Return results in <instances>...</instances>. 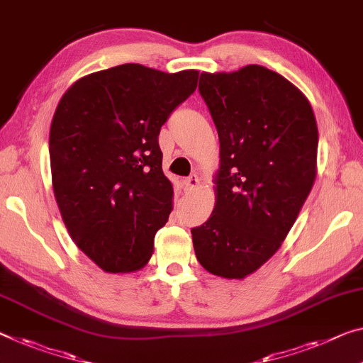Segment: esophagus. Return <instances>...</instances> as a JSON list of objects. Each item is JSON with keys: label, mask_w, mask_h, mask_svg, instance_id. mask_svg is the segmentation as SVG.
<instances>
[{"label": "esophagus", "mask_w": 363, "mask_h": 363, "mask_svg": "<svg viewBox=\"0 0 363 363\" xmlns=\"http://www.w3.org/2000/svg\"><path fill=\"white\" fill-rule=\"evenodd\" d=\"M198 185H199V178L196 174H193L188 178H185V182H183V189H185V193H193L194 189L198 188Z\"/></svg>", "instance_id": "1"}]
</instances>
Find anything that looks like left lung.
<instances>
[{
    "mask_svg": "<svg viewBox=\"0 0 363 363\" xmlns=\"http://www.w3.org/2000/svg\"><path fill=\"white\" fill-rule=\"evenodd\" d=\"M199 94L220 165L213 214L191 228L194 253L211 274L245 279L281 248L313 186L315 113L300 89L259 65L201 72Z\"/></svg>",
    "mask_w": 363,
    "mask_h": 363,
    "instance_id": "left-lung-1",
    "label": "left lung"
}]
</instances>
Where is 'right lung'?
Listing matches in <instances>:
<instances>
[{"instance_id":"add662e5","label":"right lung","mask_w":363,"mask_h":363,"mask_svg":"<svg viewBox=\"0 0 363 363\" xmlns=\"http://www.w3.org/2000/svg\"><path fill=\"white\" fill-rule=\"evenodd\" d=\"M198 76L120 65L81 77L55 110V199L72 242L104 271H138L152 256L155 232L174 209L159 133Z\"/></svg>"}]
</instances>
